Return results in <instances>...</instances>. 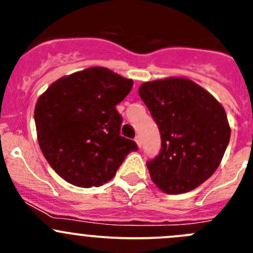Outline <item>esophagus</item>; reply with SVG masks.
I'll return each mask as SVG.
<instances>
[{
	"instance_id": "34e87169",
	"label": "esophagus",
	"mask_w": 253,
	"mask_h": 253,
	"mask_svg": "<svg viewBox=\"0 0 253 253\" xmlns=\"http://www.w3.org/2000/svg\"><path fill=\"white\" fill-rule=\"evenodd\" d=\"M134 142H136L137 145H138V147L141 148V145H142V139H141V137L136 136V138H134Z\"/></svg>"
}]
</instances>
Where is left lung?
I'll list each match as a JSON object with an SVG mask.
<instances>
[{
  "label": "left lung",
  "mask_w": 253,
  "mask_h": 253,
  "mask_svg": "<svg viewBox=\"0 0 253 253\" xmlns=\"http://www.w3.org/2000/svg\"><path fill=\"white\" fill-rule=\"evenodd\" d=\"M138 94L162 137L160 154L147 163L152 181L169 195L197 188L218 169L230 141L223 105L183 77L144 82Z\"/></svg>",
  "instance_id": "obj_1"
}]
</instances>
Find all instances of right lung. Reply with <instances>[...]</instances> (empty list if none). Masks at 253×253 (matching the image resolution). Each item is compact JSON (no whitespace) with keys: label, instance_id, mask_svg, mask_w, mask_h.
<instances>
[{"label":"right lung","instance_id":"1","mask_svg":"<svg viewBox=\"0 0 253 253\" xmlns=\"http://www.w3.org/2000/svg\"><path fill=\"white\" fill-rule=\"evenodd\" d=\"M133 81L105 67L63 76L39 96L34 119L40 149L58 176L78 187L110 181L133 141L120 136L116 110Z\"/></svg>","mask_w":253,"mask_h":253}]
</instances>
